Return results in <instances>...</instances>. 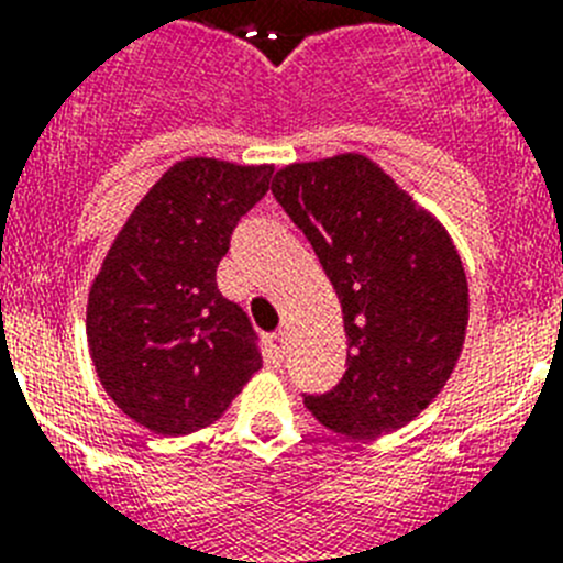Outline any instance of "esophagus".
I'll return each instance as SVG.
<instances>
[{
	"instance_id": "obj_1",
	"label": "esophagus",
	"mask_w": 563,
	"mask_h": 563,
	"mask_svg": "<svg viewBox=\"0 0 563 563\" xmlns=\"http://www.w3.org/2000/svg\"><path fill=\"white\" fill-rule=\"evenodd\" d=\"M271 346L276 352V357H285L287 355V332L278 330L271 335Z\"/></svg>"
}]
</instances>
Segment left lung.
<instances>
[{
	"mask_svg": "<svg viewBox=\"0 0 563 563\" xmlns=\"http://www.w3.org/2000/svg\"><path fill=\"white\" fill-rule=\"evenodd\" d=\"M273 194L335 287L350 343L341 383L305 406L355 440L402 429L440 395L465 343L454 239L366 154L282 166Z\"/></svg>",
	"mask_w": 563,
	"mask_h": 563,
	"instance_id": "1",
	"label": "left lung"
}]
</instances>
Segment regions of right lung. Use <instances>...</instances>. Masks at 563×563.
Here are the masks:
<instances>
[{"instance_id":"add662e5","label":"right lung","mask_w":563,"mask_h":563,"mask_svg":"<svg viewBox=\"0 0 563 563\" xmlns=\"http://www.w3.org/2000/svg\"><path fill=\"white\" fill-rule=\"evenodd\" d=\"M273 166L183 157L112 239L87 298V343L114 406L163 437L220 420L262 369L245 310L217 287L239 217Z\"/></svg>"}]
</instances>
